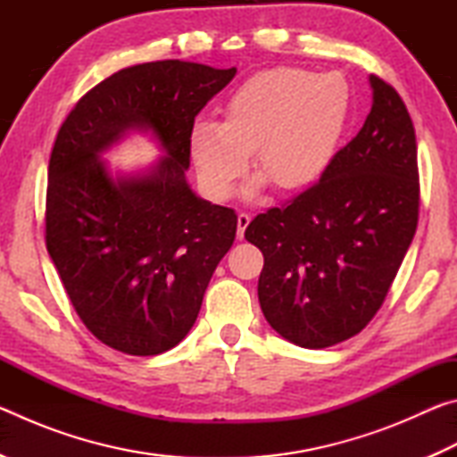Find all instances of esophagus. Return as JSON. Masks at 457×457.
I'll list each match as a JSON object with an SVG mask.
<instances>
[{"instance_id": "1", "label": "esophagus", "mask_w": 457, "mask_h": 457, "mask_svg": "<svg viewBox=\"0 0 457 457\" xmlns=\"http://www.w3.org/2000/svg\"><path fill=\"white\" fill-rule=\"evenodd\" d=\"M250 221H252V218H250V213H237V237L242 239L244 237V231H245V228L250 226Z\"/></svg>"}]
</instances>
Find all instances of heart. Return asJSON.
Returning <instances> with one entry per match:
<instances>
[{
  "label": "heart",
  "instance_id": "obj_1",
  "mask_svg": "<svg viewBox=\"0 0 457 457\" xmlns=\"http://www.w3.org/2000/svg\"><path fill=\"white\" fill-rule=\"evenodd\" d=\"M349 114V87L338 74L292 66L256 72L231 92L221 122L199 120L189 154L204 191L215 201L234 195L253 165L258 187H311L328 167Z\"/></svg>",
  "mask_w": 457,
  "mask_h": 457
}]
</instances>
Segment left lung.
<instances>
[{"label": "left lung", "mask_w": 457, "mask_h": 457, "mask_svg": "<svg viewBox=\"0 0 457 457\" xmlns=\"http://www.w3.org/2000/svg\"><path fill=\"white\" fill-rule=\"evenodd\" d=\"M373 106L312 187L245 228L264 253L262 312L304 349L351 338L383 306L420 220L413 120L397 90L370 76Z\"/></svg>", "instance_id": "obj_1"}]
</instances>
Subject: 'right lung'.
<instances>
[{
  "label": "right lung",
  "mask_w": 457,
  "mask_h": 457,
  "mask_svg": "<svg viewBox=\"0 0 457 457\" xmlns=\"http://www.w3.org/2000/svg\"><path fill=\"white\" fill-rule=\"evenodd\" d=\"M236 68L159 60L122 68L62 122L48 165L46 247L76 314L100 343L151 357L179 345L234 244L237 215L191 191L193 122ZM130 128L168 153L146 176L112 180L99 153Z\"/></svg>",
  "instance_id": "right-lung-1"
}]
</instances>
